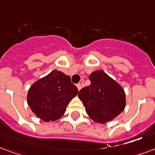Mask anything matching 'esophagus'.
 <instances>
[{"label":"esophagus","mask_w":155,"mask_h":155,"mask_svg":"<svg viewBox=\"0 0 155 155\" xmlns=\"http://www.w3.org/2000/svg\"><path fill=\"white\" fill-rule=\"evenodd\" d=\"M76 87H77L78 90L80 91V90H81V83L77 84H76Z\"/></svg>","instance_id":"34e87169"}]
</instances>
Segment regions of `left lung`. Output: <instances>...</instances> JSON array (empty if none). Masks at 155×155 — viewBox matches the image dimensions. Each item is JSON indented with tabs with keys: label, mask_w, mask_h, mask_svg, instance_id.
Instances as JSON below:
<instances>
[{
	"label": "left lung",
	"mask_w": 155,
	"mask_h": 155,
	"mask_svg": "<svg viewBox=\"0 0 155 155\" xmlns=\"http://www.w3.org/2000/svg\"><path fill=\"white\" fill-rule=\"evenodd\" d=\"M89 81L90 85L81 89L78 94L87 114L99 123L114 119L124 110V90L103 71L93 72Z\"/></svg>",
	"instance_id": "left-lung-1"
}]
</instances>
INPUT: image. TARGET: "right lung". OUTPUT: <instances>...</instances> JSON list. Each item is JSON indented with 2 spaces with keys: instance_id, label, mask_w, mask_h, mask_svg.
Segmentation results:
<instances>
[{
  "instance_id": "1",
  "label": "right lung",
  "mask_w": 155,
  "mask_h": 155,
  "mask_svg": "<svg viewBox=\"0 0 155 155\" xmlns=\"http://www.w3.org/2000/svg\"><path fill=\"white\" fill-rule=\"evenodd\" d=\"M77 94L78 89L70 76L53 71L30 87L28 104L42 121H56L65 113L70 101Z\"/></svg>"
}]
</instances>
